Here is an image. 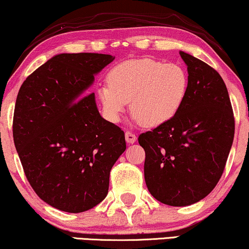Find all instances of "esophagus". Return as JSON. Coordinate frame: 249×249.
I'll use <instances>...</instances> for the list:
<instances>
[{
  "mask_svg": "<svg viewBox=\"0 0 249 249\" xmlns=\"http://www.w3.org/2000/svg\"><path fill=\"white\" fill-rule=\"evenodd\" d=\"M125 139H126L128 143H134L137 141V135L130 131H126L125 132Z\"/></svg>",
  "mask_w": 249,
  "mask_h": 249,
  "instance_id": "34e87169",
  "label": "esophagus"
}]
</instances>
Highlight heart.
<instances>
[{
    "label": "heart",
    "mask_w": 249,
    "mask_h": 249,
    "mask_svg": "<svg viewBox=\"0 0 249 249\" xmlns=\"http://www.w3.org/2000/svg\"><path fill=\"white\" fill-rule=\"evenodd\" d=\"M108 85L97 90L103 115L119 122L131 101L132 112L146 127L171 122L188 93V74L181 65L153 58L132 59L109 71Z\"/></svg>",
    "instance_id": "heart-1"
}]
</instances>
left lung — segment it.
Segmentation results:
<instances>
[{"mask_svg": "<svg viewBox=\"0 0 249 249\" xmlns=\"http://www.w3.org/2000/svg\"><path fill=\"white\" fill-rule=\"evenodd\" d=\"M188 72V93L168 124L138 138L146 153L144 180L150 194L174 207L206 197L221 179L234 137L228 88L210 65L179 52Z\"/></svg>", "mask_w": 249, "mask_h": 249, "instance_id": "obj_1", "label": "left lung"}]
</instances>
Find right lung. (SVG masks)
<instances>
[{
	"instance_id": "add662e5",
	"label": "right lung",
	"mask_w": 249,
	"mask_h": 249,
	"mask_svg": "<svg viewBox=\"0 0 249 249\" xmlns=\"http://www.w3.org/2000/svg\"><path fill=\"white\" fill-rule=\"evenodd\" d=\"M106 54H59L30 74L16 100L12 133L25 176L41 200L83 213L108 194L124 131L101 117L88 88L114 61Z\"/></svg>"
}]
</instances>
